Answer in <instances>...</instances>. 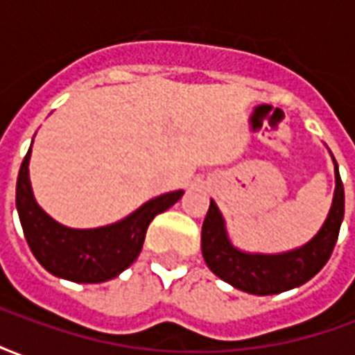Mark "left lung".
I'll return each mask as SVG.
<instances>
[{"label":"left lung","mask_w":355,"mask_h":355,"mask_svg":"<svg viewBox=\"0 0 355 355\" xmlns=\"http://www.w3.org/2000/svg\"><path fill=\"white\" fill-rule=\"evenodd\" d=\"M335 196L321 230L306 245L279 254L239 251L232 245L226 224L215 201L209 205L201 228V253L209 270L232 287L251 295H277L295 289L325 266L335 249L344 218V186L335 157Z\"/></svg>","instance_id":"obj_1"}]
</instances>
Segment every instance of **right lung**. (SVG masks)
<instances>
[{
  "label": "right lung",
  "instance_id": "add662e5",
  "mask_svg": "<svg viewBox=\"0 0 355 355\" xmlns=\"http://www.w3.org/2000/svg\"><path fill=\"white\" fill-rule=\"evenodd\" d=\"M22 159L17 178V211L30 251L47 272L76 283H102L119 275L137 261L146 230L155 215L182 198V190L146 201L135 213L110 226L78 230L53 220L34 200L28 163Z\"/></svg>",
  "mask_w": 355,
  "mask_h": 355
}]
</instances>
